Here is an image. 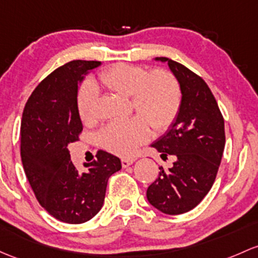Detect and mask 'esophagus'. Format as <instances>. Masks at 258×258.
<instances>
[{
  "mask_svg": "<svg viewBox=\"0 0 258 258\" xmlns=\"http://www.w3.org/2000/svg\"><path fill=\"white\" fill-rule=\"evenodd\" d=\"M135 161H136L135 158H122L121 159V164H122V167L126 168V167H128V165H131L132 163H134Z\"/></svg>",
  "mask_w": 258,
  "mask_h": 258,
  "instance_id": "1",
  "label": "esophagus"
}]
</instances>
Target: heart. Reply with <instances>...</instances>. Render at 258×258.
I'll return each instance as SVG.
<instances>
[{"label":"heart","mask_w":258,"mask_h":258,"mask_svg":"<svg viewBox=\"0 0 258 258\" xmlns=\"http://www.w3.org/2000/svg\"><path fill=\"white\" fill-rule=\"evenodd\" d=\"M101 86L111 93L130 96L131 111L138 116L116 120L100 132L102 147L118 156H132L141 143L150 136V128L157 134L167 131L181 106V89L175 75L167 69L148 73L140 65L117 63L108 67L97 77ZM97 91L90 83L78 90L77 108L81 121H94V104Z\"/></svg>","instance_id":"obj_1"}]
</instances>
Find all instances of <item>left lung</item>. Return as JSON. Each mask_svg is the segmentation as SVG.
I'll return each instance as SVG.
<instances>
[{
  "label": "left lung",
  "instance_id": "1",
  "mask_svg": "<svg viewBox=\"0 0 258 258\" xmlns=\"http://www.w3.org/2000/svg\"><path fill=\"white\" fill-rule=\"evenodd\" d=\"M181 89L178 117L167 134L152 145L161 157L174 158L172 168L159 167V175L147 189V199L168 215L194 209L215 181L225 147L224 117L204 80L183 64L168 58Z\"/></svg>",
  "mask_w": 258,
  "mask_h": 258
}]
</instances>
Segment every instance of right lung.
<instances>
[{
    "label": "right lung",
    "mask_w": 258,
    "mask_h": 258,
    "mask_svg": "<svg viewBox=\"0 0 258 258\" xmlns=\"http://www.w3.org/2000/svg\"><path fill=\"white\" fill-rule=\"evenodd\" d=\"M101 61L73 60L61 65L34 89L21 123V158L39 204L56 220L83 224L102 208L107 180L121 161L105 151L78 172L68 145L83 131L77 108L78 84Z\"/></svg>",
    "instance_id": "right-lung-1"
}]
</instances>
